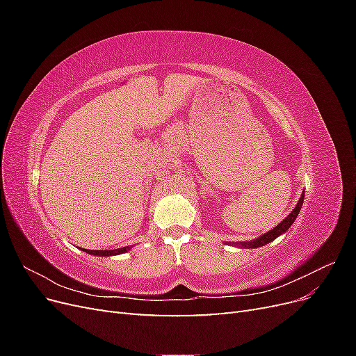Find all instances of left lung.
I'll use <instances>...</instances> for the list:
<instances>
[{
  "label": "left lung",
  "mask_w": 356,
  "mask_h": 356,
  "mask_svg": "<svg viewBox=\"0 0 356 356\" xmlns=\"http://www.w3.org/2000/svg\"><path fill=\"white\" fill-rule=\"evenodd\" d=\"M303 200H305V191H303V195H301L298 203L296 204V208H294L293 211H291V213L288 215V217H286L282 222H279L275 229H272L270 232L264 233L263 236H260V238H257V239H254V241L236 243V245H239L241 248H248V250H250V248H260V246H263V245H267L268 242L275 241V239L277 238V236L284 234V233L291 227V225H293V222H294L296 218L298 217V212H300L301 207H303Z\"/></svg>",
  "instance_id": "8db88e82"
}]
</instances>
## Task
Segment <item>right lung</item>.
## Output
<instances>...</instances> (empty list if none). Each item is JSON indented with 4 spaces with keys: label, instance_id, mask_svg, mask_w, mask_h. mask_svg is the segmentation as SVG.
I'll return each instance as SVG.
<instances>
[{
    "label": "right lung",
    "instance_id": "add662e5",
    "mask_svg": "<svg viewBox=\"0 0 356 356\" xmlns=\"http://www.w3.org/2000/svg\"><path fill=\"white\" fill-rule=\"evenodd\" d=\"M132 246H123V248H118V250H111V251H93V250H84V252L92 254V255H102V257H110V255H118V254H123L131 250Z\"/></svg>",
    "mask_w": 356,
    "mask_h": 356
}]
</instances>
